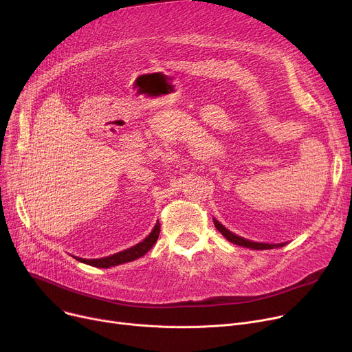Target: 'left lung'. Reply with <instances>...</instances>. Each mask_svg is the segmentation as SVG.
Wrapping results in <instances>:
<instances>
[{
    "instance_id": "1",
    "label": "left lung",
    "mask_w": 352,
    "mask_h": 352,
    "mask_svg": "<svg viewBox=\"0 0 352 352\" xmlns=\"http://www.w3.org/2000/svg\"><path fill=\"white\" fill-rule=\"evenodd\" d=\"M214 226L215 228L223 234L230 243L232 244H236V245H243V247H247V248H252V250H271V248H276V247H284L285 244H265V243H254V241H250V239H245L243 236H238L235 234H232L231 231H228L223 224H219L218 221L214 218Z\"/></svg>"
}]
</instances>
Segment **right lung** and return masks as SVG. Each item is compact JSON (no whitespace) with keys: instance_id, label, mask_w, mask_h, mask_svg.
<instances>
[{"instance_id":"1","label":"right lung","mask_w":352,"mask_h":352,"mask_svg":"<svg viewBox=\"0 0 352 352\" xmlns=\"http://www.w3.org/2000/svg\"><path fill=\"white\" fill-rule=\"evenodd\" d=\"M160 223L155 224L154 230L150 232L144 241H141L140 244L124 250L121 252H117L114 255H109V256H104V258H97V260H85V258H80V256H74L77 261L92 265V267H97V268H109V267H116L124 263H129V261H134L137 258L142 256L144 254H146L153 248V245L157 243L158 235H160Z\"/></svg>"}]
</instances>
